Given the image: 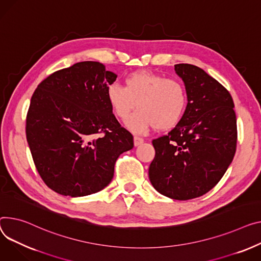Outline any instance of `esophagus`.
Instances as JSON below:
<instances>
[{"mask_svg":"<svg viewBox=\"0 0 261 261\" xmlns=\"http://www.w3.org/2000/svg\"><path fill=\"white\" fill-rule=\"evenodd\" d=\"M133 141H134V146H140L141 144L144 143V138L140 137V136H134L133 137Z\"/></svg>","mask_w":261,"mask_h":261,"instance_id":"1","label":"esophagus"}]
</instances>
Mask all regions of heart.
I'll use <instances>...</instances> for the list:
<instances>
[{"label":"heart","instance_id":"1","mask_svg":"<svg viewBox=\"0 0 261 261\" xmlns=\"http://www.w3.org/2000/svg\"><path fill=\"white\" fill-rule=\"evenodd\" d=\"M107 99L114 115L127 120V127L136 133L169 130L182 118L188 107V91L178 80L141 70L125 77V87L116 83L107 88Z\"/></svg>","mask_w":261,"mask_h":261}]
</instances>
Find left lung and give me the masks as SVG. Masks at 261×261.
Masks as SVG:
<instances>
[{"mask_svg": "<svg viewBox=\"0 0 261 261\" xmlns=\"http://www.w3.org/2000/svg\"><path fill=\"white\" fill-rule=\"evenodd\" d=\"M188 91L179 123L152 141L155 158L149 167L152 186L167 197L188 200L207 193L232 163L237 125L230 92L201 68L175 65Z\"/></svg>", "mask_w": 261, "mask_h": 261, "instance_id": "1", "label": "left lung"}]
</instances>
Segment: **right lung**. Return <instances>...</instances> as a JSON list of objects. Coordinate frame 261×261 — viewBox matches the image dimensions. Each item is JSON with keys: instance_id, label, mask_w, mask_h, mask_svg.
I'll list each match as a JSON object with an SVG mask.
<instances>
[{"instance_id": "right-lung-1", "label": "right lung", "mask_w": 261, "mask_h": 261, "mask_svg": "<svg viewBox=\"0 0 261 261\" xmlns=\"http://www.w3.org/2000/svg\"><path fill=\"white\" fill-rule=\"evenodd\" d=\"M117 75L98 62H80L42 81L26 116V137L44 182L64 196L107 187L118 156L133 148L107 99Z\"/></svg>"}]
</instances>
